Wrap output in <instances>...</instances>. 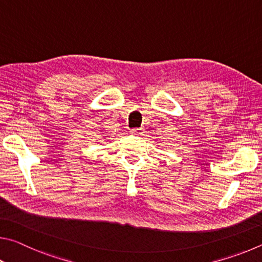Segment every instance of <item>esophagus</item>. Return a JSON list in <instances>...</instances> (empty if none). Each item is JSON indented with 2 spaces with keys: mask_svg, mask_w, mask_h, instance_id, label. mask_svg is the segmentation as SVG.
Returning a JSON list of instances; mask_svg holds the SVG:
<instances>
[{
  "mask_svg": "<svg viewBox=\"0 0 262 262\" xmlns=\"http://www.w3.org/2000/svg\"><path fill=\"white\" fill-rule=\"evenodd\" d=\"M131 135H135V136H141L144 134V128L141 127H136V128H131Z\"/></svg>",
  "mask_w": 262,
  "mask_h": 262,
  "instance_id": "1",
  "label": "esophagus"
}]
</instances>
